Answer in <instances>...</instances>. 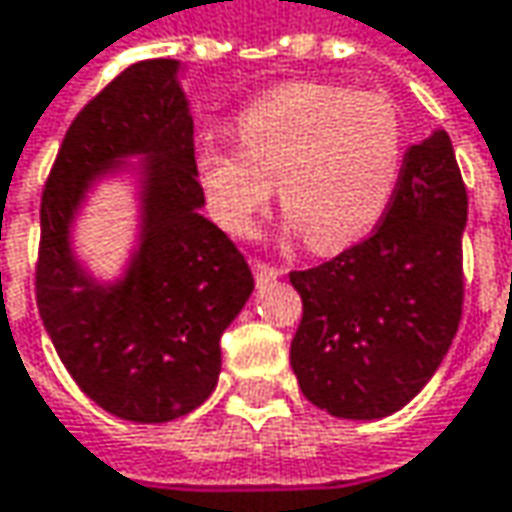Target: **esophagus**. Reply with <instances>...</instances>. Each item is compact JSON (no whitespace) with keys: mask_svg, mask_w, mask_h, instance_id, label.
Segmentation results:
<instances>
[{"mask_svg":"<svg viewBox=\"0 0 512 512\" xmlns=\"http://www.w3.org/2000/svg\"><path fill=\"white\" fill-rule=\"evenodd\" d=\"M285 271L282 268H276L271 262H262V259H253V276H256V282L259 285H265V282H271L276 276H282Z\"/></svg>","mask_w":512,"mask_h":512,"instance_id":"34e87169","label":"esophagus"}]
</instances>
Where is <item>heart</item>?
<instances>
[{
  "instance_id": "b5f03b06",
  "label": "heart",
  "mask_w": 512,
  "mask_h": 512,
  "mask_svg": "<svg viewBox=\"0 0 512 512\" xmlns=\"http://www.w3.org/2000/svg\"><path fill=\"white\" fill-rule=\"evenodd\" d=\"M238 145L203 142L195 171L212 218L244 236L279 192L311 250L364 238L384 215L402 168V122L382 92L294 81L238 116Z\"/></svg>"
}]
</instances>
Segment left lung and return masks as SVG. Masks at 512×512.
Masks as SVG:
<instances>
[{
  "label": "left lung",
  "instance_id": "8db88e82",
  "mask_svg": "<svg viewBox=\"0 0 512 512\" xmlns=\"http://www.w3.org/2000/svg\"><path fill=\"white\" fill-rule=\"evenodd\" d=\"M466 206L452 139L437 130L408 148L373 236L288 274L303 300L291 367L311 405L382 420L428 384L463 311Z\"/></svg>",
  "mask_w": 512,
  "mask_h": 512
}]
</instances>
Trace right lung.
<instances>
[{
  "label": "right lung",
  "instance_id": "obj_1",
  "mask_svg": "<svg viewBox=\"0 0 512 512\" xmlns=\"http://www.w3.org/2000/svg\"><path fill=\"white\" fill-rule=\"evenodd\" d=\"M146 157L143 241L129 274L98 286L68 250V224L95 173ZM195 125L177 60H139L69 125L40 201L37 309L63 367L95 405L168 422L209 399L221 335L253 291L224 230L201 215Z\"/></svg>",
  "mask_w": 512,
  "mask_h": 512
}]
</instances>
